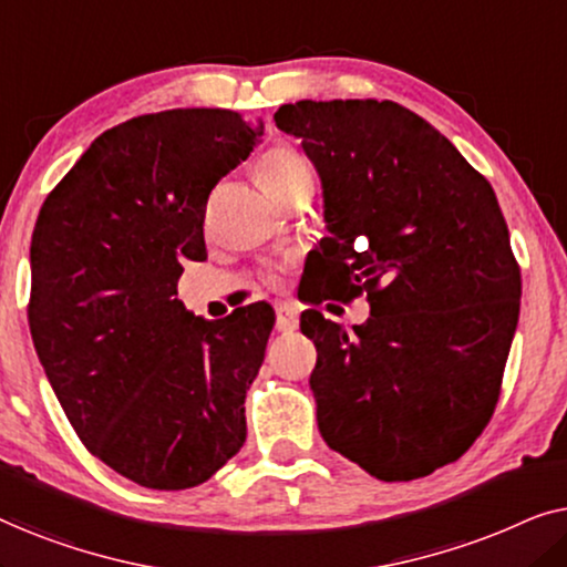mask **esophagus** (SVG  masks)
I'll return each instance as SVG.
<instances>
[{
	"label": "esophagus",
	"mask_w": 567,
	"mask_h": 567,
	"mask_svg": "<svg viewBox=\"0 0 567 567\" xmlns=\"http://www.w3.org/2000/svg\"><path fill=\"white\" fill-rule=\"evenodd\" d=\"M276 328L281 332H293L299 328V312L297 307L284 301V305H276Z\"/></svg>",
	"instance_id": "esophagus-1"
}]
</instances>
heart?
I'll return each mask as SVG.
<instances>
[{
    "instance_id": "heart-1",
    "label": "heart",
    "mask_w": 567,
    "mask_h": 567,
    "mask_svg": "<svg viewBox=\"0 0 567 567\" xmlns=\"http://www.w3.org/2000/svg\"><path fill=\"white\" fill-rule=\"evenodd\" d=\"M255 177H258L260 188L268 193L270 198L284 200L291 193H297L305 185L315 183L312 167L307 165V159L301 157L291 146H274L268 150L255 165Z\"/></svg>"
}]
</instances>
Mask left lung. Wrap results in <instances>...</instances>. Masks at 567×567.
Here are the masks:
<instances>
[{
    "instance_id": "left-lung-1",
    "label": "left lung",
    "mask_w": 567,
    "mask_h": 567,
    "mask_svg": "<svg viewBox=\"0 0 567 567\" xmlns=\"http://www.w3.org/2000/svg\"><path fill=\"white\" fill-rule=\"evenodd\" d=\"M274 118L322 183L312 301L371 307L351 330L301 315L324 444L384 483L431 475L491 421L516 332L522 276L498 198L392 100H299Z\"/></svg>"
}]
</instances>
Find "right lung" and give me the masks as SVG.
I'll list each match as a JSON object with an SVG mask.
<instances>
[{
    "mask_svg": "<svg viewBox=\"0 0 567 567\" xmlns=\"http://www.w3.org/2000/svg\"><path fill=\"white\" fill-rule=\"evenodd\" d=\"M260 138V118L221 107L138 115L100 134L38 214V359L82 444L152 491L206 483L245 444L274 317L204 320L175 293L185 262L206 260L208 193Z\"/></svg>",
    "mask_w": 567,
    "mask_h": 567,
    "instance_id": "add662e5",
    "label": "right lung"
}]
</instances>
